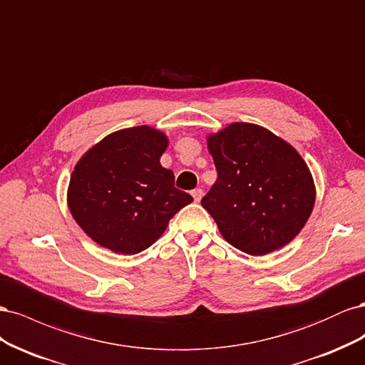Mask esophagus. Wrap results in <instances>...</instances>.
<instances>
[{
    "label": "esophagus",
    "mask_w": 365,
    "mask_h": 365,
    "mask_svg": "<svg viewBox=\"0 0 365 365\" xmlns=\"http://www.w3.org/2000/svg\"><path fill=\"white\" fill-rule=\"evenodd\" d=\"M192 196H193V200H195L196 202H200V201L202 200L204 192H202V189H195V190L192 192Z\"/></svg>",
    "instance_id": "esophagus-1"
}]
</instances>
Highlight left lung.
Returning a JSON list of instances; mask_svg holds the SVG:
<instances>
[{
  "label": "left lung",
  "instance_id": "left-lung-1",
  "mask_svg": "<svg viewBox=\"0 0 365 365\" xmlns=\"http://www.w3.org/2000/svg\"><path fill=\"white\" fill-rule=\"evenodd\" d=\"M217 180L202 197L220 235L250 256H264L300 233L315 204L312 173L288 141L235 121L207 135Z\"/></svg>",
  "mask_w": 365,
  "mask_h": 365
}]
</instances>
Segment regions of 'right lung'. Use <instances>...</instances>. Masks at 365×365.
<instances>
[{"label":"right lung","instance_id":"right-lung-1","mask_svg":"<svg viewBox=\"0 0 365 365\" xmlns=\"http://www.w3.org/2000/svg\"><path fill=\"white\" fill-rule=\"evenodd\" d=\"M168 146L164 132L141 125L106 135L77 161L67 204L96 244L125 256L145 251L193 201L160 163Z\"/></svg>","mask_w":365,"mask_h":365}]
</instances>
